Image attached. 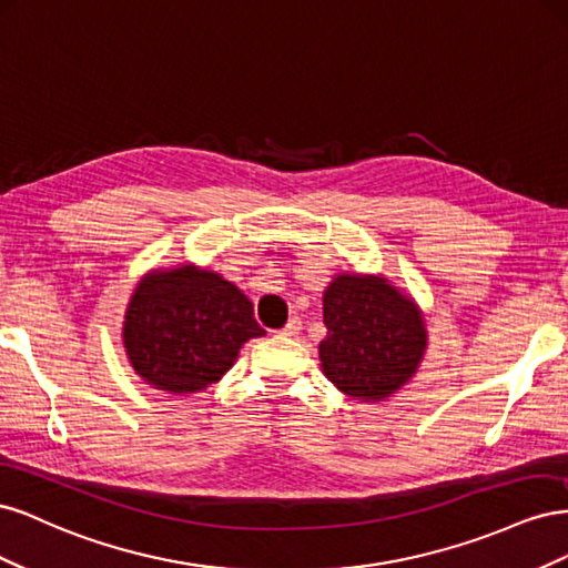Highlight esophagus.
Segmentation results:
<instances>
[{
	"mask_svg": "<svg viewBox=\"0 0 568 568\" xmlns=\"http://www.w3.org/2000/svg\"><path fill=\"white\" fill-rule=\"evenodd\" d=\"M301 332V320L298 317H291L286 324H284V329L280 332L282 336H296Z\"/></svg>",
	"mask_w": 568,
	"mask_h": 568,
	"instance_id": "34e87169",
	"label": "esophagus"
}]
</instances>
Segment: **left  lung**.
<instances>
[{"instance_id":"obj_1","label":"left lung","mask_w":568,"mask_h":568,"mask_svg":"<svg viewBox=\"0 0 568 568\" xmlns=\"http://www.w3.org/2000/svg\"><path fill=\"white\" fill-rule=\"evenodd\" d=\"M320 365L343 395L384 403L412 382L428 346L422 307L384 274L341 272L322 294Z\"/></svg>"}]
</instances>
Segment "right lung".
Returning <instances> with one entry per match:
<instances>
[{"label":"right lung","instance_id":"add662e5","mask_svg":"<svg viewBox=\"0 0 568 568\" xmlns=\"http://www.w3.org/2000/svg\"><path fill=\"white\" fill-rule=\"evenodd\" d=\"M257 336L265 329L244 291L194 263L149 270L123 317V348L132 369L170 395L217 384L244 343Z\"/></svg>","mask_w":568,"mask_h":568}]
</instances>
